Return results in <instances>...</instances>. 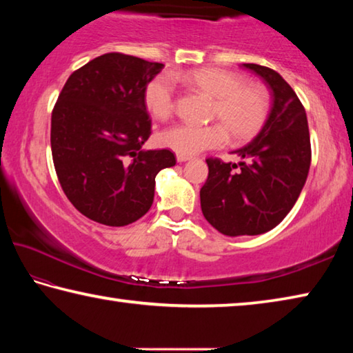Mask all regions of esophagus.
<instances>
[{
    "mask_svg": "<svg viewBox=\"0 0 353 353\" xmlns=\"http://www.w3.org/2000/svg\"><path fill=\"white\" fill-rule=\"evenodd\" d=\"M176 159H177L179 163H183V162H188V160H191L190 155H181V154H177Z\"/></svg>",
    "mask_w": 353,
    "mask_h": 353,
    "instance_id": "obj_1",
    "label": "esophagus"
}]
</instances>
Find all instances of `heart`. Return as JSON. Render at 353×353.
<instances>
[{
    "label": "heart",
    "instance_id": "b5f03b06",
    "mask_svg": "<svg viewBox=\"0 0 353 353\" xmlns=\"http://www.w3.org/2000/svg\"><path fill=\"white\" fill-rule=\"evenodd\" d=\"M191 87L214 98L213 118L223 122L194 126L177 124L159 135V143L181 155H194L207 149L221 148L230 135L235 140H248L265 123L270 98L263 87L244 83V77L221 68H199L187 74H172ZM170 74H160L148 83L145 105L155 119L165 121L176 109V85Z\"/></svg>",
    "mask_w": 353,
    "mask_h": 353
}]
</instances>
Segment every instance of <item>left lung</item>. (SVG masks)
<instances>
[{"instance_id":"8db88e82","label":"left lung","mask_w":353,"mask_h":353,"mask_svg":"<svg viewBox=\"0 0 353 353\" xmlns=\"http://www.w3.org/2000/svg\"><path fill=\"white\" fill-rule=\"evenodd\" d=\"M243 67L268 83L272 107L255 139L234 151L243 162L207 159L201 208L208 223L227 236L260 235L282 223L296 204L312 163L307 113L290 83L268 67Z\"/></svg>"}]
</instances>
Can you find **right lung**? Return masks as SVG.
I'll return each instance as SVG.
<instances>
[{
    "mask_svg": "<svg viewBox=\"0 0 353 353\" xmlns=\"http://www.w3.org/2000/svg\"><path fill=\"white\" fill-rule=\"evenodd\" d=\"M163 63L109 52L76 70L51 117L59 182L83 216L110 227L135 223L154 201L155 176L176 165L170 149L145 151L146 85Z\"/></svg>",
    "mask_w": 353,
    "mask_h": 353,
    "instance_id": "1",
    "label": "right lung"
}]
</instances>
